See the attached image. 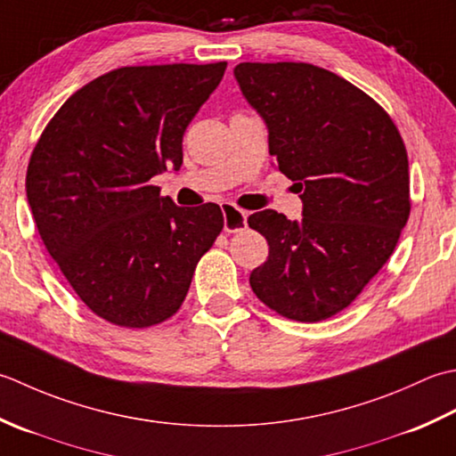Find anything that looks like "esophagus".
<instances>
[{
    "label": "esophagus",
    "mask_w": 456,
    "mask_h": 456,
    "mask_svg": "<svg viewBox=\"0 0 456 456\" xmlns=\"http://www.w3.org/2000/svg\"><path fill=\"white\" fill-rule=\"evenodd\" d=\"M222 215H224V232L236 234L248 226V212L236 208L234 204H222Z\"/></svg>",
    "instance_id": "34e87169"
}]
</instances>
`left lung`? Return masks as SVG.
Masks as SVG:
<instances>
[{"label": "left lung", "mask_w": 456, "mask_h": 456, "mask_svg": "<svg viewBox=\"0 0 456 456\" xmlns=\"http://www.w3.org/2000/svg\"><path fill=\"white\" fill-rule=\"evenodd\" d=\"M234 77L269 132L303 218L254 212L269 256L249 275L257 299L319 322L356 299L410 218V163L387 111L338 74L306 62H240Z\"/></svg>", "instance_id": "1"}]
</instances>
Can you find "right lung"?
<instances>
[{
  "label": "right lung",
  "instance_id": "add662e5",
  "mask_svg": "<svg viewBox=\"0 0 456 456\" xmlns=\"http://www.w3.org/2000/svg\"><path fill=\"white\" fill-rule=\"evenodd\" d=\"M226 62L110 70L64 102L27 167L46 252L88 309L147 329L179 311L224 228L218 204L183 208L151 176L183 165V135Z\"/></svg>",
  "mask_w": 456,
  "mask_h": 456
}]
</instances>
